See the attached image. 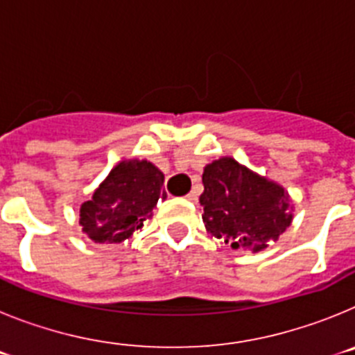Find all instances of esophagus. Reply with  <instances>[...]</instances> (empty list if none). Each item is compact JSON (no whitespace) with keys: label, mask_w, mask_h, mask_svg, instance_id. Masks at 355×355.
I'll use <instances>...</instances> for the list:
<instances>
[{"label":"esophagus","mask_w":355,"mask_h":355,"mask_svg":"<svg viewBox=\"0 0 355 355\" xmlns=\"http://www.w3.org/2000/svg\"><path fill=\"white\" fill-rule=\"evenodd\" d=\"M187 199L190 200V202H197V199H199V193H197L196 190H192V192H190V193H188V196H187Z\"/></svg>","instance_id":"obj_1"}]
</instances>
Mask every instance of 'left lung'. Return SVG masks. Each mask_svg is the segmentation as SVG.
Instances as JSON below:
<instances>
[{"instance_id": "left-lung-1", "label": "left lung", "mask_w": 355, "mask_h": 355, "mask_svg": "<svg viewBox=\"0 0 355 355\" xmlns=\"http://www.w3.org/2000/svg\"><path fill=\"white\" fill-rule=\"evenodd\" d=\"M202 183L199 200L206 231L231 249L259 252L293 222V200L284 187L231 156L208 163Z\"/></svg>"}]
</instances>
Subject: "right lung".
Segmentation results:
<instances>
[{"mask_svg":"<svg viewBox=\"0 0 355 355\" xmlns=\"http://www.w3.org/2000/svg\"><path fill=\"white\" fill-rule=\"evenodd\" d=\"M163 199V172L155 163L122 159L81 205L80 225L94 243H122L142 231Z\"/></svg>","mask_w":355,"mask_h":355,"instance_id":"obj_1","label":"right lung"}]
</instances>
